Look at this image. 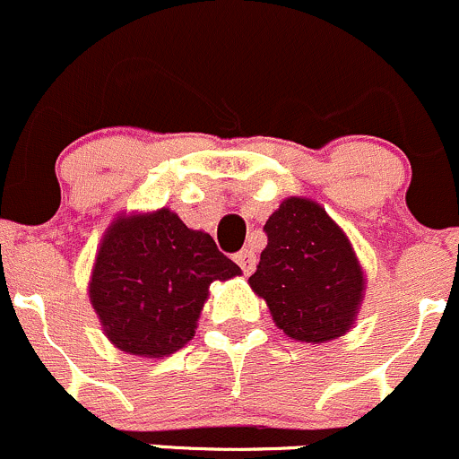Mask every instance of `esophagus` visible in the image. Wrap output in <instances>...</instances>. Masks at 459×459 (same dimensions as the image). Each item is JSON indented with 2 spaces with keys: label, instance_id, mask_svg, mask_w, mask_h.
I'll return each instance as SVG.
<instances>
[{
  "label": "esophagus",
  "instance_id": "esophagus-1",
  "mask_svg": "<svg viewBox=\"0 0 459 459\" xmlns=\"http://www.w3.org/2000/svg\"><path fill=\"white\" fill-rule=\"evenodd\" d=\"M235 262L239 264V268L244 270V274H250L257 266V255H255V250L250 248V246H246L244 250H239L238 255H235Z\"/></svg>",
  "mask_w": 459,
  "mask_h": 459
}]
</instances>
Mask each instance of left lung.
Instances as JSON below:
<instances>
[{
    "mask_svg": "<svg viewBox=\"0 0 459 459\" xmlns=\"http://www.w3.org/2000/svg\"><path fill=\"white\" fill-rule=\"evenodd\" d=\"M264 230L268 246L248 283L279 330L303 343L343 336L359 315L365 274L341 226L316 202L288 197Z\"/></svg>",
    "mask_w": 459,
    "mask_h": 459,
    "instance_id": "8db88e82",
    "label": "left lung"
}]
</instances>
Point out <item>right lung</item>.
I'll return each mask as SVG.
<instances>
[{
	"label": "right lung",
	"mask_w": 459,
	"mask_h": 459,
	"mask_svg": "<svg viewBox=\"0 0 459 459\" xmlns=\"http://www.w3.org/2000/svg\"><path fill=\"white\" fill-rule=\"evenodd\" d=\"M235 274L213 238L173 211L120 215L96 255L90 301L118 350L160 359L193 339L211 283Z\"/></svg>",
	"instance_id": "right-lung-1"
}]
</instances>
